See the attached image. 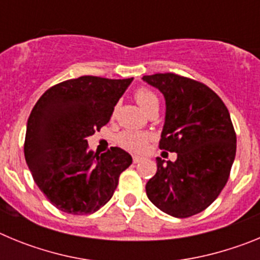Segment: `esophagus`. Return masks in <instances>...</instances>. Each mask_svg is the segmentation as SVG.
Masks as SVG:
<instances>
[{"label":"esophagus","instance_id":"34e87169","mask_svg":"<svg viewBox=\"0 0 260 260\" xmlns=\"http://www.w3.org/2000/svg\"><path fill=\"white\" fill-rule=\"evenodd\" d=\"M142 160H143V157H142V156H139V155L133 156V161H134L135 164H137V162H139V161H142Z\"/></svg>","mask_w":260,"mask_h":260}]
</instances>
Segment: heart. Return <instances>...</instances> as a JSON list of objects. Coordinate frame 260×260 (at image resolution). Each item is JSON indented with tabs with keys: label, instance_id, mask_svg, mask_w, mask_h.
I'll return each instance as SVG.
<instances>
[{
	"label": "heart",
	"instance_id": "heart-1",
	"mask_svg": "<svg viewBox=\"0 0 260 260\" xmlns=\"http://www.w3.org/2000/svg\"><path fill=\"white\" fill-rule=\"evenodd\" d=\"M134 96L139 107L143 110L157 102V96L147 88L137 89ZM147 142H148V135L144 133L132 132V130H126V132L121 133L118 137V143L130 151H142L146 147Z\"/></svg>",
	"mask_w": 260,
	"mask_h": 260
}]
</instances>
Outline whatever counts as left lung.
<instances>
[{
	"mask_svg": "<svg viewBox=\"0 0 260 260\" xmlns=\"http://www.w3.org/2000/svg\"><path fill=\"white\" fill-rule=\"evenodd\" d=\"M165 99L160 148L176 161L156 157L157 172L146 185L147 197L174 217H190L215 201L236 157V133L221 99L206 84L177 74L144 75Z\"/></svg>",
	"mask_w": 260,
	"mask_h": 260,
	"instance_id": "obj_1",
	"label": "left lung"
}]
</instances>
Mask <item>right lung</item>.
Here are the masks:
<instances>
[{"label": "right lung", "mask_w": 260, "mask_h": 260, "mask_svg": "<svg viewBox=\"0 0 260 260\" xmlns=\"http://www.w3.org/2000/svg\"><path fill=\"white\" fill-rule=\"evenodd\" d=\"M133 82L84 75L43 93L27 121L24 157L48 201L71 215L93 213L107 204L132 155L110 147L99 155L87 138L109 122Z\"/></svg>", "instance_id": "add662e5"}]
</instances>
